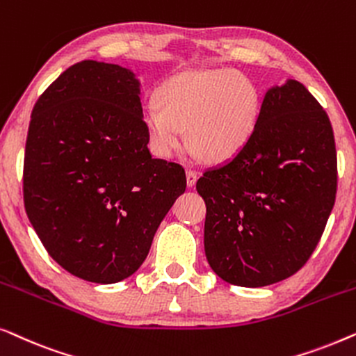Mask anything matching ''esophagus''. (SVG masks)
Wrapping results in <instances>:
<instances>
[{"label": "esophagus", "instance_id": "obj_1", "mask_svg": "<svg viewBox=\"0 0 356 356\" xmlns=\"http://www.w3.org/2000/svg\"><path fill=\"white\" fill-rule=\"evenodd\" d=\"M197 181V173L194 170H186V184L189 188H193Z\"/></svg>", "mask_w": 356, "mask_h": 356}]
</instances>
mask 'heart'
<instances>
[{
	"instance_id": "1",
	"label": "heart",
	"mask_w": 356,
	"mask_h": 356,
	"mask_svg": "<svg viewBox=\"0 0 356 356\" xmlns=\"http://www.w3.org/2000/svg\"><path fill=\"white\" fill-rule=\"evenodd\" d=\"M262 94L250 76L235 70L186 71L160 87L157 102L144 105L143 120L150 147L172 157L188 145L211 163L236 157L254 136Z\"/></svg>"
}]
</instances>
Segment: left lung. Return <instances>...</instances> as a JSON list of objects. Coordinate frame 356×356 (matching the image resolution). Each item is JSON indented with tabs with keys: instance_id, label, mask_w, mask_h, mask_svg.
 I'll return each instance as SVG.
<instances>
[{
	"instance_id": "1",
	"label": "left lung",
	"mask_w": 356,
	"mask_h": 356,
	"mask_svg": "<svg viewBox=\"0 0 356 356\" xmlns=\"http://www.w3.org/2000/svg\"><path fill=\"white\" fill-rule=\"evenodd\" d=\"M204 250L228 284L266 286L306 264L337 193L329 116L298 81L272 87L252 139L236 157L204 172Z\"/></svg>"
}]
</instances>
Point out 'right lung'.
Masks as SVG:
<instances>
[{"label":"right lung","instance_id":"add662e5","mask_svg":"<svg viewBox=\"0 0 356 356\" xmlns=\"http://www.w3.org/2000/svg\"><path fill=\"white\" fill-rule=\"evenodd\" d=\"M139 81L86 60L38 97L24 155V206L53 259L94 284L133 275L186 189L181 165L152 159Z\"/></svg>","mask_w":356,"mask_h":356}]
</instances>
